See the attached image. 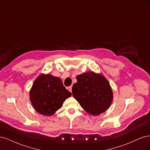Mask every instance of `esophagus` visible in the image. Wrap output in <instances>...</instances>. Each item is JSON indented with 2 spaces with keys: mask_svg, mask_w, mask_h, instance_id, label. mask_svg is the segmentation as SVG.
Segmentation results:
<instances>
[{
  "mask_svg": "<svg viewBox=\"0 0 150 150\" xmlns=\"http://www.w3.org/2000/svg\"><path fill=\"white\" fill-rule=\"evenodd\" d=\"M71 88H72V86H69V87H68V89L70 91V92H71Z\"/></svg>",
  "mask_w": 150,
  "mask_h": 150,
  "instance_id": "esophagus-1",
  "label": "esophagus"
}]
</instances>
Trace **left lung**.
I'll return each mask as SVG.
<instances>
[{"label": "left lung", "mask_w": 150, "mask_h": 150, "mask_svg": "<svg viewBox=\"0 0 150 150\" xmlns=\"http://www.w3.org/2000/svg\"><path fill=\"white\" fill-rule=\"evenodd\" d=\"M76 80L72 87V94L86 112L98 115L110 107L113 93L104 76L91 71L78 75Z\"/></svg>", "instance_id": "8db88e82"}]
</instances>
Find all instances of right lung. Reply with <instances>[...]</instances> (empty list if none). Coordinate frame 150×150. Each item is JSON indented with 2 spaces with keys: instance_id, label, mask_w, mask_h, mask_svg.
I'll list each match as a JSON object with an SVG mask.
<instances>
[{
  "instance_id": "1",
  "label": "right lung",
  "mask_w": 150,
  "mask_h": 150,
  "mask_svg": "<svg viewBox=\"0 0 150 150\" xmlns=\"http://www.w3.org/2000/svg\"><path fill=\"white\" fill-rule=\"evenodd\" d=\"M71 95L59 77L49 74L38 76L30 92V101L35 110L47 116L54 115Z\"/></svg>"
}]
</instances>
